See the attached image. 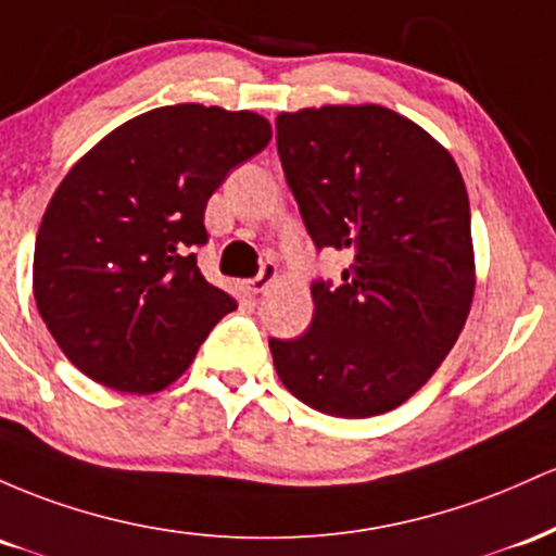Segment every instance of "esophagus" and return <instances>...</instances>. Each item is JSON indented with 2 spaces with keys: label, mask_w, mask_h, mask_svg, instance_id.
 <instances>
[{
  "label": "esophagus",
  "mask_w": 556,
  "mask_h": 556,
  "mask_svg": "<svg viewBox=\"0 0 556 556\" xmlns=\"http://www.w3.org/2000/svg\"><path fill=\"white\" fill-rule=\"evenodd\" d=\"M276 278H278V267L273 265V262H265L260 276L244 280V291H249V294H262V291H267V286H270Z\"/></svg>",
  "instance_id": "esophagus-1"
}]
</instances>
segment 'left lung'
Segmentation results:
<instances>
[{
  "instance_id": "obj_1",
  "label": "left lung",
  "mask_w": 556,
  "mask_h": 556,
  "mask_svg": "<svg viewBox=\"0 0 556 556\" xmlns=\"http://www.w3.org/2000/svg\"><path fill=\"white\" fill-rule=\"evenodd\" d=\"M286 184L317 249L349 254L341 283H312L309 328L270 339L278 378L333 417L396 409L457 344L476 257L470 202L452 154L380 104L280 112Z\"/></svg>"
}]
</instances>
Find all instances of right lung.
I'll return each mask as SVG.
<instances>
[{"instance_id": "obj_1", "label": "right lung", "mask_w": 556, "mask_h": 556, "mask_svg": "<svg viewBox=\"0 0 556 556\" xmlns=\"http://www.w3.org/2000/svg\"><path fill=\"white\" fill-rule=\"evenodd\" d=\"M273 139L257 112L149 110L71 167L34 249L41 320L84 376L157 394L189 370L236 299L204 280L207 199Z\"/></svg>"}]
</instances>
